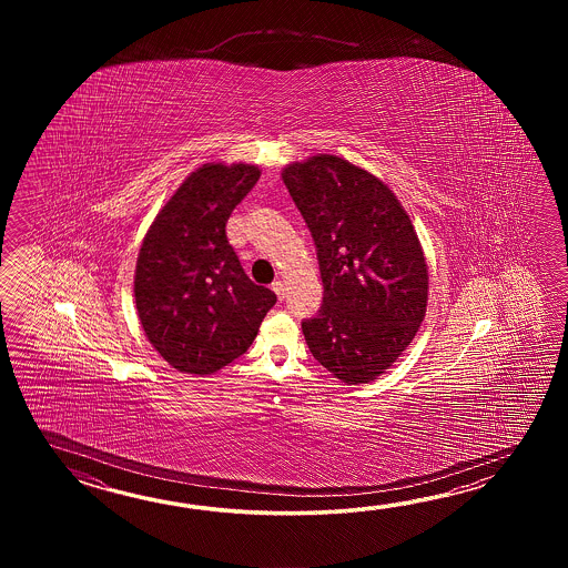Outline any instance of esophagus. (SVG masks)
<instances>
[{"instance_id":"1","label":"esophagus","mask_w":568,"mask_h":568,"mask_svg":"<svg viewBox=\"0 0 568 568\" xmlns=\"http://www.w3.org/2000/svg\"><path fill=\"white\" fill-rule=\"evenodd\" d=\"M272 290L276 292L278 301H284V298H286V288H284V282H282V280H276V282L272 284Z\"/></svg>"}]
</instances>
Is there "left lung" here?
<instances>
[{"instance_id":"left-lung-1","label":"left lung","mask_w":568,"mask_h":568,"mask_svg":"<svg viewBox=\"0 0 568 568\" xmlns=\"http://www.w3.org/2000/svg\"><path fill=\"white\" fill-rule=\"evenodd\" d=\"M282 181L311 230L325 288L302 321L306 345L345 384H367L423 323L428 267L418 235L386 184L343 158L290 164Z\"/></svg>"}]
</instances>
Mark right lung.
Returning <instances> with one entry per match:
<instances>
[{"label": "right lung", "mask_w": 568, "mask_h": 568, "mask_svg": "<svg viewBox=\"0 0 568 568\" xmlns=\"http://www.w3.org/2000/svg\"><path fill=\"white\" fill-rule=\"evenodd\" d=\"M260 179L252 164H203L145 233L135 308L154 349L184 374H213L254 343L276 294L243 272L225 225Z\"/></svg>", "instance_id": "right-lung-1"}]
</instances>
